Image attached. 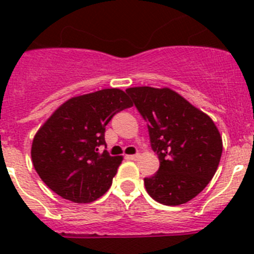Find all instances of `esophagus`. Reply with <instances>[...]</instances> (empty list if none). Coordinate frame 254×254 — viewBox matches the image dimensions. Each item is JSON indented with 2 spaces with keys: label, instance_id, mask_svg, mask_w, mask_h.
<instances>
[{
  "label": "esophagus",
  "instance_id": "obj_1",
  "mask_svg": "<svg viewBox=\"0 0 254 254\" xmlns=\"http://www.w3.org/2000/svg\"><path fill=\"white\" fill-rule=\"evenodd\" d=\"M128 159H131V160H137L138 158H140V154H134V155H128L127 156Z\"/></svg>",
  "mask_w": 254,
  "mask_h": 254
}]
</instances>
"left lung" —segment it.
<instances>
[{
    "label": "left lung",
    "instance_id": "1",
    "mask_svg": "<svg viewBox=\"0 0 254 254\" xmlns=\"http://www.w3.org/2000/svg\"><path fill=\"white\" fill-rule=\"evenodd\" d=\"M143 120L160 167L143 179L159 203H186L208 185L219 167L223 140L214 121L169 87H128Z\"/></svg>",
    "mask_w": 254,
    "mask_h": 254
}]
</instances>
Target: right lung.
<instances>
[{
	"instance_id": "add662e5",
	"label": "right lung",
	"mask_w": 254,
	"mask_h": 254,
	"mask_svg": "<svg viewBox=\"0 0 254 254\" xmlns=\"http://www.w3.org/2000/svg\"><path fill=\"white\" fill-rule=\"evenodd\" d=\"M132 107L121 89L73 96L53 112L35 133L31 160L40 179L58 196L76 203L93 202L109 190L122 156L99 152L105 126Z\"/></svg>"
}]
</instances>
